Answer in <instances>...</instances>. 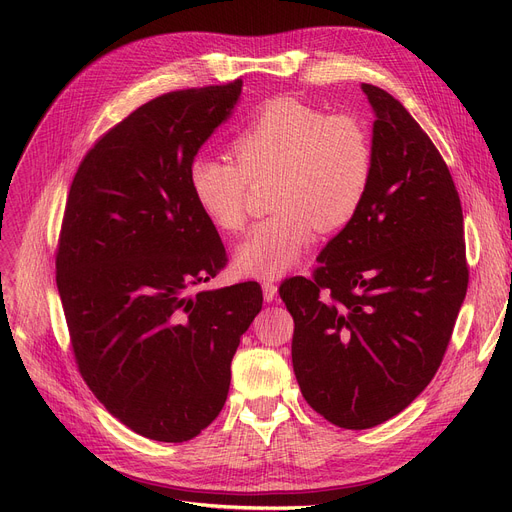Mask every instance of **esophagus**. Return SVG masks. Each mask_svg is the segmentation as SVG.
Listing matches in <instances>:
<instances>
[{
  "label": "esophagus",
  "mask_w": 512,
  "mask_h": 512,
  "mask_svg": "<svg viewBox=\"0 0 512 512\" xmlns=\"http://www.w3.org/2000/svg\"><path fill=\"white\" fill-rule=\"evenodd\" d=\"M263 299L267 303H272L276 297H278V286L274 282H263Z\"/></svg>",
  "instance_id": "1"
}]
</instances>
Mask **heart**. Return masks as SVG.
<instances>
[{
    "label": "heart",
    "mask_w": 512,
    "mask_h": 512,
    "mask_svg": "<svg viewBox=\"0 0 512 512\" xmlns=\"http://www.w3.org/2000/svg\"><path fill=\"white\" fill-rule=\"evenodd\" d=\"M234 164L199 155L188 184L205 220L224 234L247 226L249 182L274 178V215L253 228L234 253L240 276L276 280L299 265L321 232L340 230L359 213L373 174L365 124L328 116L294 97L265 101L230 141Z\"/></svg>",
    "instance_id": "obj_1"
}]
</instances>
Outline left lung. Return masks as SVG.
<instances>
[{
  "label": "left lung",
  "instance_id": "1",
  "mask_svg": "<svg viewBox=\"0 0 512 512\" xmlns=\"http://www.w3.org/2000/svg\"><path fill=\"white\" fill-rule=\"evenodd\" d=\"M361 89L375 116L367 197L313 278L280 286L301 392L344 429L388 421L432 382L469 284L461 199L440 151L398 99Z\"/></svg>",
  "mask_w": 512,
  "mask_h": 512
}]
</instances>
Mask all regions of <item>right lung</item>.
Here are the masks:
<instances>
[{
	"label": "right lung",
	"mask_w": 512,
	"mask_h": 512,
	"mask_svg": "<svg viewBox=\"0 0 512 512\" xmlns=\"http://www.w3.org/2000/svg\"><path fill=\"white\" fill-rule=\"evenodd\" d=\"M242 80L172 91L107 130L66 201L56 282L80 375L132 432L186 442L220 415L257 282L215 278L226 249L199 211L188 166L240 99Z\"/></svg>",
	"instance_id": "obj_1"
}]
</instances>
